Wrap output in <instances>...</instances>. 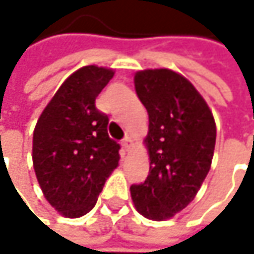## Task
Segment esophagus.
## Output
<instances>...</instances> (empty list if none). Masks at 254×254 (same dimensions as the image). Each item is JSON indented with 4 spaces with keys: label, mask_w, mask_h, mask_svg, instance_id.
Listing matches in <instances>:
<instances>
[{
    "label": "esophagus",
    "mask_w": 254,
    "mask_h": 254,
    "mask_svg": "<svg viewBox=\"0 0 254 254\" xmlns=\"http://www.w3.org/2000/svg\"><path fill=\"white\" fill-rule=\"evenodd\" d=\"M122 146H123V149H125L126 152H128V150H129V149L132 147V140H131L129 137H126V138H125V140L122 141Z\"/></svg>",
    "instance_id": "34e87169"
}]
</instances>
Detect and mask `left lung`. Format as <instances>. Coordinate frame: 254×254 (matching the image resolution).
Listing matches in <instances>:
<instances>
[{"mask_svg": "<svg viewBox=\"0 0 254 254\" xmlns=\"http://www.w3.org/2000/svg\"><path fill=\"white\" fill-rule=\"evenodd\" d=\"M135 92L149 113L144 140L150 171L144 183L131 186L140 214L167 220L196 196L216 146V123L193 84L167 68L138 71Z\"/></svg>", "mask_w": 254, "mask_h": 254, "instance_id": "left-lung-1", "label": "left lung"}]
</instances>
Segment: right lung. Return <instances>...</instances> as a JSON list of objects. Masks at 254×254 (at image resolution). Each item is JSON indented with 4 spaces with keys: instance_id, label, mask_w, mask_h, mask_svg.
<instances>
[{
    "instance_id": "add662e5",
    "label": "right lung",
    "mask_w": 254,
    "mask_h": 254,
    "mask_svg": "<svg viewBox=\"0 0 254 254\" xmlns=\"http://www.w3.org/2000/svg\"><path fill=\"white\" fill-rule=\"evenodd\" d=\"M114 71L87 65L71 74L43 110L32 138V162L49 204L75 219L89 213L119 165L107 114L95 107Z\"/></svg>"
}]
</instances>
